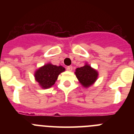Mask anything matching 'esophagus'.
<instances>
[{"label": "esophagus", "mask_w": 134, "mask_h": 134, "mask_svg": "<svg viewBox=\"0 0 134 134\" xmlns=\"http://www.w3.org/2000/svg\"><path fill=\"white\" fill-rule=\"evenodd\" d=\"M66 69H67V70H68V71H72V70L73 68L72 66H68L67 68H66Z\"/></svg>", "instance_id": "1"}]
</instances>
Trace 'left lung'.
Segmentation results:
<instances>
[{
  "label": "left lung",
  "instance_id": "left-lung-1",
  "mask_svg": "<svg viewBox=\"0 0 134 134\" xmlns=\"http://www.w3.org/2000/svg\"><path fill=\"white\" fill-rule=\"evenodd\" d=\"M75 74L79 82L85 88H88L94 83L98 78V72L86 64L84 66L76 69Z\"/></svg>",
  "mask_w": 134,
  "mask_h": 134
}]
</instances>
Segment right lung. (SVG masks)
Instances as JSON below:
<instances>
[{
    "instance_id": "obj_1",
    "label": "right lung",
    "mask_w": 134,
    "mask_h": 134,
    "mask_svg": "<svg viewBox=\"0 0 134 134\" xmlns=\"http://www.w3.org/2000/svg\"><path fill=\"white\" fill-rule=\"evenodd\" d=\"M65 71L62 66H57L50 63L45 64L35 71V80L42 88H50L55 84L60 73Z\"/></svg>"
}]
</instances>
